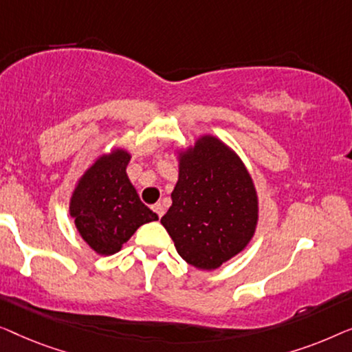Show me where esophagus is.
Returning a JSON list of instances; mask_svg holds the SVG:
<instances>
[{
  "label": "esophagus",
  "mask_w": 352,
  "mask_h": 352,
  "mask_svg": "<svg viewBox=\"0 0 352 352\" xmlns=\"http://www.w3.org/2000/svg\"><path fill=\"white\" fill-rule=\"evenodd\" d=\"M153 210H155V214L160 217V219H161L162 215H164V206H162L161 202H157V204L153 206Z\"/></svg>",
  "instance_id": "obj_1"
}]
</instances>
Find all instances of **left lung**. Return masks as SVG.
I'll return each instance as SVG.
<instances>
[{
	"instance_id": "left-lung-1",
	"label": "left lung",
	"mask_w": 352,
	"mask_h": 352,
	"mask_svg": "<svg viewBox=\"0 0 352 352\" xmlns=\"http://www.w3.org/2000/svg\"><path fill=\"white\" fill-rule=\"evenodd\" d=\"M256 220L254 182L225 143L204 135L183 153L172 206L161 223L186 263L197 270L219 268L244 250Z\"/></svg>"
}]
</instances>
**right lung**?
Here are the masks:
<instances>
[{"label":"right lung","instance_id":"1","mask_svg":"<svg viewBox=\"0 0 352 352\" xmlns=\"http://www.w3.org/2000/svg\"><path fill=\"white\" fill-rule=\"evenodd\" d=\"M131 155L115 150L102 156L81 177L70 202L79 234L97 254L113 255L138 226L157 220L138 197L126 174Z\"/></svg>","mask_w":352,"mask_h":352}]
</instances>
